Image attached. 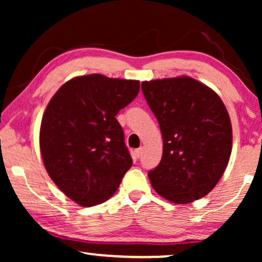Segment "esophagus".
Wrapping results in <instances>:
<instances>
[{
    "label": "esophagus",
    "instance_id": "esophagus-1",
    "mask_svg": "<svg viewBox=\"0 0 262 262\" xmlns=\"http://www.w3.org/2000/svg\"><path fill=\"white\" fill-rule=\"evenodd\" d=\"M142 154H143V148H142V146H141V148H138V149L135 150V155L137 156V157H141Z\"/></svg>",
    "mask_w": 262,
    "mask_h": 262
}]
</instances>
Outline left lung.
I'll return each instance as SVG.
<instances>
[{
  "mask_svg": "<svg viewBox=\"0 0 262 262\" xmlns=\"http://www.w3.org/2000/svg\"><path fill=\"white\" fill-rule=\"evenodd\" d=\"M142 91L163 138L161 162L148 173L151 186L175 204L203 198L230 159L232 130L223 101L189 76L144 81Z\"/></svg>",
  "mask_w": 262,
  "mask_h": 262,
  "instance_id": "8db88e82",
  "label": "left lung"
}]
</instances>
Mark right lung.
Returning a JSON list of instances; mask_svg holds the SVG:
<instances>
[{"mask_svg": "<svg viewBox=\"0 0 262 262\" xmlns=\"http://www.w3.org/2000/svg\"><path fill=\"white\" fill-rule=\"evenodd\" d=\"M139 92V81L100 74L71 78L41 119L39 144L45 169L60 191L81 206L111 198L132 166L116 116Z\"/></svg>", "mask_w": 262, "mask_h": 262, "instance_id": "add662e5", "label": "right lung"}]
</instances>
